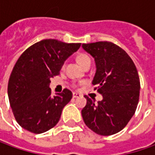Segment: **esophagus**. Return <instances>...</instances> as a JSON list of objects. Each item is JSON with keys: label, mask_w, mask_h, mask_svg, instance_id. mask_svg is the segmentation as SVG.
Wrapping results in <instances>:
<instances>
[{"label": "esophagus", "mask_w": 155, "mask_h": 155, "mask_svg": "<svg viewBox=\"0 0 155 155\" xmlns=\"http://www.w3.org/2000/svg\"><path fill=\"white\" fill-rule=\"evenodd\" d=\"M72 97H73V98H78V97H81L80 94H78V93H73L72 94Z\"/></svg>", "instance_id": "obj_1"}]
</instances>
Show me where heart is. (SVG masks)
<instances>
[{"mask_svg":"<svg viewBox=\"0 0 155 155\" xmlns=\"http://www.w3.org/2000/svg\"><path fill=\"white\" fill-rule=\"evenodd\" d=\"M77 59H78V62L79 63V64L82 65V66H84L85 64L87 63L91 62V58H90V57L86 55V54H84V53H81L79 54L78 58H77Z\"/></svg>","mask_w":155,"mask_h":155,"instance_id":"heart-1","label":"heart"}]
</instances>
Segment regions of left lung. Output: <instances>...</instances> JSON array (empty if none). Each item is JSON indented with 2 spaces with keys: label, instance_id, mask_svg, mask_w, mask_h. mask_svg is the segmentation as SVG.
I'll use <instances>...</instances> for the list:
<instances>
[{
  "label": "left lung",
  "instance_id": "obj_1",
  "mask_svg": "<svg viewBox=\"0 0 155 155\" xmlns=\"http://www.w3.org/2000/svg\"><path fill=\"white\" fill-rule=\"evenodd\" d=\"M82 46L95 59L97 71L92 84L103 96L97 103L85 96L84 122L100 135L116 134L125 128L138 105L140 84L137 69L128 53L112 42L99 41Z\"/></svg>",
  "mask_w": 155,
  "mask_h": 155
}]
</instances>
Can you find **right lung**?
Returning <instances> with one entry per match:
<instances>
[{"instance_id": "right-lung-1", "label": "right lung", "mask_w": 155, "mask_h": 155, "mask_svg": "<svg viewBox=\"0 0 155 155\" xmlns=\"http://www.w3.org/2000/svg\"><path fill=\"white\" fill-rule=\"evenodd\" d=\"M80 45L43 39L28 47L19 58L9 78L8 93L15 120L22 128L41 134L58 122L72 92L64 89L52 97L50 78L59 74L64 61Z\"/></svg>"}]
</instances>
